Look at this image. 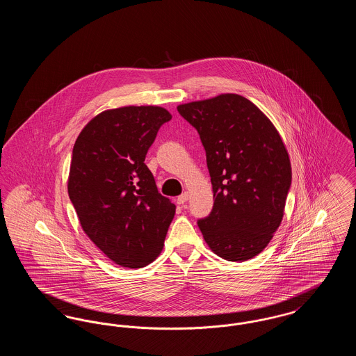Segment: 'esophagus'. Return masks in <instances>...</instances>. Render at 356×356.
Here are the masks:
<instances>
[{
    "instance_id": "esophagus-1",
    "label": "esophagus",
    "mask_w": 356,
    "mask_h": 356,
    "mask_svg": "<svg viewBox=\"0 0 356 356\" xmlns=\"http://www.w3.org/2000/svg\"><path fill=\"white\" fill-rule=\"evenodd\" d=\"M186 202H188V193L184 192L183 195H180V196L177 197V204H180V205H181V204L186 203Z\"/></svg>"
}]
</instances>
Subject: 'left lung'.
<instances>
[{"instance_id":"left-lung-1","label":"left lung","mask_w":356,"mask_h":356,"mask_svg":"<svg viewBox=\"0 0 356 356\" xmlns=\"http://www.w3.org/2000/svg\"><path fill=\"white\" fill-rule=\"evenodd\" d=\"M177 111L197 131L207 154L215 203L197 221L205 243L224 260L252 259L284 215L292 172L282 137L254 102L235 93Z\"/></svg>"}]
</instances>
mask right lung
Returning a JSON list of instances; mask_svg holds the SVG:
<instances>
[{"mask_svg":"<svg viewBox=\"0 0 356 356\" xmlns=\"http://www.w3.org/2000/svg\"><path fill=\"white\" fill-rule=\"evenodd\" d=\"M161 106L104 111L77 137L69 199L88 237L112 261L141 268L160 254L176 205L159 193L144 160L160 127Z\"/></svg>","mask_w":356,"mask_h":356,"instance_id":"right-lung-1","label":"right lung"}]
</instances>
